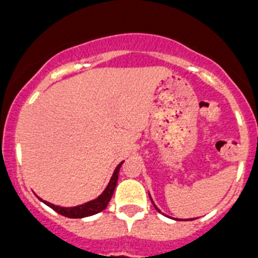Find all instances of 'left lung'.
I'll return each instance as SVG.
<instances>
[{
    "label": "left lung",
    "mask_w": 258,
    "mask_h": 258,
    "mask_svg": "<svg viewBox=\"0 0 258 258\" xmlns=\"http://www.w3.org/2000/svg\"><path fill=\"white\" fill-rule=\"evenodd\" d=\"M149 197H150V194H149ZM150 201H152V203H153V206H154V207H155V210H157V211H158V212H161V211H159V208H158V207H157V206H155V203H154V202H153L152 197H150ZM175 220H177V221H180V220H178V219H175ZM190 220H191V219H190Z\"/></svg>",
    "instance_id": "8db88e82"
}]
</instances>
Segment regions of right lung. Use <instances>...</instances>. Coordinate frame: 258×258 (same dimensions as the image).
Returning a JSON list of instances; mask_svg holds the SVG:
<instances>
[{"label":"right lung","instance_id":"obj_1","mask_svg":"<svg viewBox=\"0 0 258 258\" xmlns=\"http://www.w3.org/2000/svg\"><path fill=\"white\" fill-rule=\"evenodd\" d=\"M123 164V161L120 162L117 167H115L114 172H113L112 177L109 180L108 185L104 189V191L101 192L100 196L97 198L92 199L90 202H86L83 204H78V206H74V207H61V206H55V204L50 203V202H46L43 199H41L38 197V199L41 202L48 206L50 208H52L54 211H56L60 215L69 217V219H82V217H87V216H92L95 213L101 212L103 210H105L106 206H108L109 201L112 198L113 192H114L115 185H117L118 181V173H119L120 166Z\"/></svg>","mask_w":258,"mask_h":258}]
</instances>
